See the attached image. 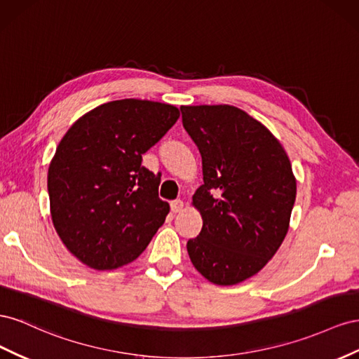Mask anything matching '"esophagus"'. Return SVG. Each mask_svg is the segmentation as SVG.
Returning <instances> with one entry per match:
<instances>
[{
  "label": "esophagus",
  "instance_id": "esophagus-1",
  "mask_svg": "<svg viewBox=\"0 0 359 359\" xmlns=\"http://www.w3.org/2000/svg\"><path fill=\"white\" fill-rule=\"evenodd\" d=\"M183 206H185V204H183L182 200H174V201H171V210H172L174 213L182 212Z\"/></svg>",
  "mask_w": 359,
  "mask_h": 359
}]
</instances>
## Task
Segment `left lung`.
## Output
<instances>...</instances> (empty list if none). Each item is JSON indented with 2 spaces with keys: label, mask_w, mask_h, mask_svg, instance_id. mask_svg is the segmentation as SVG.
Instances as JSON below:
<instances>
[{
  "label": "left lung",
  "mask_w": 359,
  "mask_h": 359,
  "mask_svg": "<svg viewBox=\"0 0 359 359\" xmlns=\"http://www.w3.org/2000/svg\"><path fill=\"white\" fill-rule=\"evenodd\" d=\"M183 126L201 153L192 206L203 229L187 243L204 278L234 285L259 273L289 231L296 177L281 142L233 105H183Z\"/></svg>",
  "instance_id": "obj_1"
}]
</instances>
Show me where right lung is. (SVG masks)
I'll list each match as a JSON object with an SVG mask.
<instances>
[{
  "label": "right lung",
  "instance_id": "1",
  "mask_svg": "<svg viewBox=\"0 0 359 359\" xmlns=\"http://www.w3.org/2000/svg\"><path fill=\"white\" fill-rule=\"evenodd\" d=\"M179 108L121 99L79 117L48 168L50 218L65 247L86 266L112 271L134 262L165 221L161 177L142 153L177 121Z\"/></svg>",
  "mask_w": 359,
  "mask_h": 359
}]
</instances>
